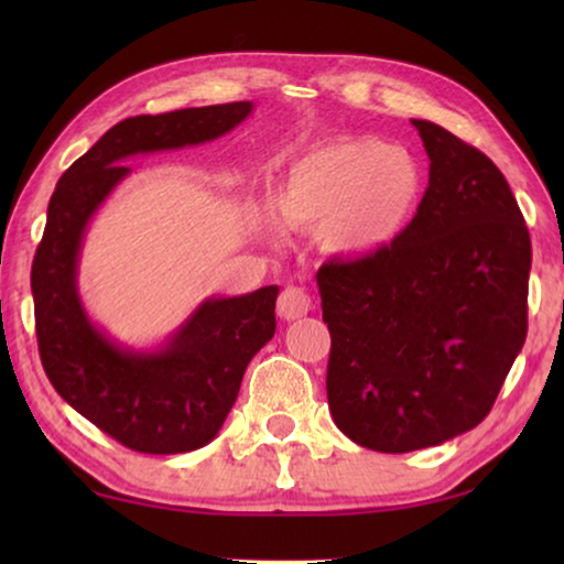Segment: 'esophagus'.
Wrapping results in <instances>:
<instances>
[{
  "label": "esophagus",
  "mask_w": 564,
  "mask_h": 564,
  "mask_svg": "<svg viewBox=\"0 0 564 564\" xmlns=\"http://www.w3.org/2000/svg\"><path fill=\"white\" fill-rule=\"evenodd\" d=\"M307 311H311V295L303 288L290 284V288L282 290L280 300H276V313H280L282 321H297Z\"/></svg>",
  "instance_id": "1"
}]
</instances>
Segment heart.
Masks as SVG:
<instances>
[{
  "label": "heart",
  "mask_w": 564,
  "mask_h": 564,
  "mask_svg": "<svg viewBox=\"0 0 564 564\" xmlns=\"http://www.w3.org/2000/svg\"><path fill=\"white\" fill-rule=\"evenodd\" d=\"M426 192L429 176L415 153L377 138H349L292 161L272 192V207L284 226L321 230L330 257L365 261L405 236ZM257 226L280 238L269 215Z\"/></svg>",
  "instance_id": "1"
}]
</instances>
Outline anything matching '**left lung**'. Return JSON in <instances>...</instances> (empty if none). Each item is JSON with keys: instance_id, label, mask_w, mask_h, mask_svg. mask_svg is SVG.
<instances>
[{"instance_id": "8db88e82", "label": "left lung", "mask_w": 564, "mask_h": 564, "mask_svg": "<svg viewBox=\"0 0 564 564\" xmlns=\"http://www.w3.org/2000/svg\"><path fill=\"white\" fill-rule=\"evenodd\" d=\"M429 192L395 246L323 264L328 408L367 449L403 454L475 429L527 341L531 241L506 176L431 120Z\"/></svg>"}]
</instances>
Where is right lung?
<instances>
[{
	"label": "right lung",
	"instance_id": "1",
	"mask_svg": "<svg viewBox=\"0 0 564 564\" xmlns=\"http://www.w3.org/2000/svg\"><path fill=\"white\" fill-rule=\"evenodd\" d=\"M251 112L253 102H228L122 120L66 169L48 203L30 274L43 369L76 413L128 449L182 454L218 436L246 367L274 336L280 288L205 297L164 341L138 349L99 328L84 307V236L133 172L128 159L210 143Z\"/></svg>",
	"mask_w": 564,
	"mask_h": 564
}]
</instances>
